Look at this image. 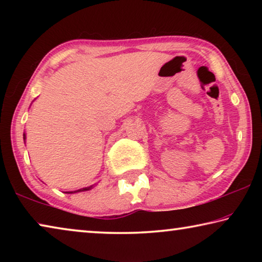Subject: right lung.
Wrapping results in <instances>:
<instances>
[{
  "label": "right lung",
  "instance_id": "obj_1",
  "mask_svg": "<svg viewBox=\"0 0 262 262\" xmlns=\"http://www.w3.org/2000/svg\"><path fill=\"white\" fill-rule=\"evenodd\" d=\"M23 136H24V141H25V134H24ZM92 187H94V185H92V186H90V187H86V188H82V189H78V190H76V192H83V190H89V189H91ZM69 193H74V192H69Z\"/></svg>",
  "mask_w": 262,
  "mask_h": 262
}]
</instances>
